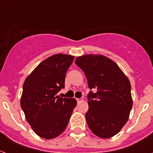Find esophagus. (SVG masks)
Returning <instances> with one entry per match:
<instances>
[{"label": "esophagus", "mask_w": 153, "mask_h": 153, "mask_svg": "<svg viewBox=\"0 0 153 153\" xmlns=\"http://www.w3.org/2000/svg\"><path fill=\"white\" fill-rule=\"evenodd\" d=\"M76 100H77V102H78V103L81 102V101H83L82 98H76Z\"/></svg>", "instance_id": "esophagus-1"}]
</instances>
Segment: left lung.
<instances>
[{
    "label": "left lung",
    "mask_w": 153,
    "mask_h": 153,
    "mask_svg": "<svg viewBox=\"0 0 153 153\" xmlns=\"http://www.w3.org/2000/svg\"><path fill=\"white\" fill-rule=\"evenodd\" d=\"M75 64L84 72L89 89L96 90L87 95L88 126L101 138L114 136L128 121L132 109L129 79L113 61L102 55L78 57Z\"/></svg>",
    "instance_id": "left-lung-1"
}]
</instances>
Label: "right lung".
<instances>
[{"instance_id":"obj_1","label":"right lung","mask_w":153,"mask_h":153,"mask_svg":"<svg viewBox=\"0 0 153 153\" xmlns=\"http://www.w3.org/2000/svg\"><path fill=\"white\" fill-rule=\"evenodd\" d=\"M75 57L56 54L38 64L26 78L21 106L34 132L45 139L61 135L77 104L75 98L56 94L65 87V77Z\"/></svg>"}]
</instances>
